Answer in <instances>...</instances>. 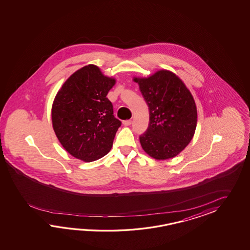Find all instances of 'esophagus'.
<instances>
[{
	"instance_id": "1",
	"label": "esophagus",
	"mask_w": 250,
	"mask_h": 250,
	"mask_svg": "<svg viewBox=\"0 0 250 250\" xmlns=\"http://www.w3.org/2000/svg\"><path fill=\"white\" fill-rule=\"evenodd\" d=\"M123 123L124 126H129V125H131L132 121L131 120H127V121H124Z\"/></svg>"
}]
</instances>
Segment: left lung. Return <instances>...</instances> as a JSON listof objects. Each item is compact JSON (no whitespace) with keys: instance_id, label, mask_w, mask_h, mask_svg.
I'll return each instance as SVG.
<instances>
[{"instance_id":"1","label":"left lung","mask_w":250,"mask_h":250,"mask_svg":"<svg viewBox=\"0 0 250 250\" xmlns=\"http://www.w3.org/2000/svg\"><path fill=\"white\" fill-rule=\"evenodd\" d=\"M133 80L149 107L148 127L139 137L142 148L154 159L175 157L191 141L197 127V106L190 91L167 69Z\"/></svg>"}]
</instances>
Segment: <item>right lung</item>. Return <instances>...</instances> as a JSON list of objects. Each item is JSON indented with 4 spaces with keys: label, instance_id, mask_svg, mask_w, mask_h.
<instances>
[{
    "label": "right lung",
    "instance_id": "right-lung-1",
    "mask_svg": "<svg viewBox=\"0 0 250 250\" xmlns=\"http://www.w3.org/2000/svg\"><path fill=\"white\" fill-rule=\"evenodd\" d=\"M116 80L89 64L64 82L53 100L52 123L63 148L77 159L93 162L108 154L122 123L113 116L108 92Z\"/></svg>",
    "mask_w": 250,
    "mask_h": 250
}]
</instances>
